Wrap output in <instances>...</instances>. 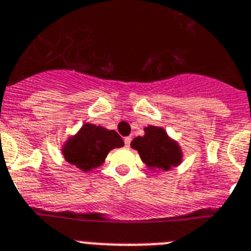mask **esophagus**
<instances>
[{
	"label": "esophagus",
	"instance_id": "esophagus-1",
	"mask_svg": "<svg viewBox=\"0 0 251 251\" xmlns=\"http://www.w3.org/2000/svg\"><path fill=\"white\" fill-rule=\"evenodd\" d=\"M130 141H132V138H130V137H126V138H124V145H126L127 147H129Z\"/></svg>",
	"mask_w": 251,
	"mask_h": 251
}]
</instances>
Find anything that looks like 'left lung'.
<instances>
[{
    "mask_svg": "<svg viewBox=\"0 0 251 251\" xmlns=\"http://www.w3.org/2000/svg\"><path fill=\"white\" fill-rule=\"evenodd\" d=\"M130 146L138 151L142 161L150 168L169 170L181 161L180 149L162 128L149 126L145 128V136L136 137Z\"/></svg>",
    "mask_w": 251,
    "mask_h": 251,
    "instance_id": "obj_1",
    "label": "left lung"
}]
</instances>
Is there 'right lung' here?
I'll use <instances>...</instances> for the list:
<instances>
[{
  "label": "right lung",
  "instance_id": "1",
  "mask_svg": "<svg viewBox=\"0 0 251 251\" xmlns=\"http://www.w3.org/2000/svg\"><path fill=\"white\" fill-rule=\"evenodd\" d=\"M124 145L115 130L86 123L63 149L64 158L83 171H89L104 162L110 150Z\"/></svg>",
  "mask_w": 251,
  "mask_h": 251
}]
</instances>
